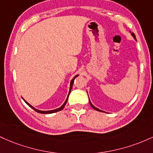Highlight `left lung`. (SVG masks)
I'll return each mask as SVG.
<instances>
[{
    "mask_svg": "<svg viewBox=\"0 0 153 153\" xmlns=\"http://www.w3.org/2000/svg\"><path fill=\"white\" fill-rule=\"evenodd\" d=\"M131 36H132V37H134V39H135V40H137V39H136V37H135V35H134V33H133V32H131ZM89 101H90V105H91V106H92V108H94V109H95V110H96V111H100V112H105V111H102V110H100V109L97 108H96V107H95V106H94V105H92V102H91V101H90V99H89Z\"/></svg>",
    "mask_w": 153,
    "mask_h": 153,
    "instance_id": "1",
    "label": "left lung"
}]
</instances>
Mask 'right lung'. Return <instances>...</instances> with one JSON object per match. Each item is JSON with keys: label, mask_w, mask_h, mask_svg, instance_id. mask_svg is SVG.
Returning a JSON list of instances; mask_svg holds the SVG:
<instances>
[{"label": "right lung", "mask_w": 153, "mask_h": 153, "mask_svg": "<svg viewBox=\"0 0 153 153\" xmlns=\"http://www.w3.org/2000/svg\"><path fill=\"white\" fill-rule=\"evenodd\" d=\"M79 76V74H77V75H76V76H75L74 77L73 79H71V82H70V88H69V92H68V96H67V97H66V100H65V102H64V103H63L62 105L61 106V107L60 108H56V109H54V110H51V111H40V110H37V108H34L33 106L32 105H31L29 103V102H27V101L25 100V99L23 98V100H25V102H26V103H27V105H28L29 106H30V108H32V109L34 110V111H35L36 112H37V113H39V114H53V113H56V112H58V111H61V110H63V108H64V106L66 105V102H67V100H68V96H69V95H70V93H71V89H72V86H73V83H74V79H75V78H76V76Z\"/></svg>", "instance_id": "obj_1"}]
</instances>
